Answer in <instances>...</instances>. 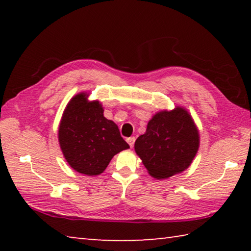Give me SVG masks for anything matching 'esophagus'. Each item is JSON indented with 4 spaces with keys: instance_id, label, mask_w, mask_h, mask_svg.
<instances>
[{
    "instance_id": "1",
    "label": "esophagus",
    "mask_w": 251,
    "mask_h": 251,
    "mask_svg": "<svg viewBox=\"0 0 251 251\" xmlns=\"http://www.w3.org/2000/svg\"><path fill=\"white\" fill-rule=\"evenodd\" d=\"M127 143L129 144V146H130V147H133V146H134V144H135V137H129V138H127Z\"/></svg>"
}]
</instances>
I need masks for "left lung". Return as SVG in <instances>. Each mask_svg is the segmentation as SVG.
I'll list each match as a JSON object with an SVG mask.
<instances>
[{
	"label": "left lung",
	"mask_w": 251,
	"mask_h": 251,
	"mask_svg": "<svg viewBox=\"0 0 251 251\" xmlns=\"http://www.w3.org/2000/svg\"><path fill=\"white\" fill-rule=\"evenodd\" d=\"M199 148V133L190 114L177 106L161 110L148 122L146 133L135 142V151L148 174L166 179L184 172Z\"/></svg>",
	"instance_id": "obj_1"
}]
</instances>
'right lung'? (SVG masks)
<instances>
[{
  "label": "right lung",
  "instance_id": "1",
  "mask_svg": "<svg viewBox=\"0 0 251 251\" xmlns=\"http://www.w3.org/2000/svg\"><path fill=\"white\" fill-rule=\"evenodd\" d=\"M79 93L66 105L58 127V142L70 166L77 173L97 176L118 152L129 148L118 126L104 117L99 100Z\"/></svg>",
  "mask_w": 251,
  "mask_h": 251
}]
</instances>
